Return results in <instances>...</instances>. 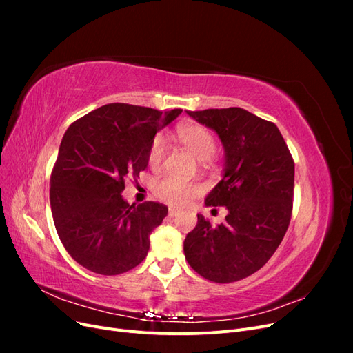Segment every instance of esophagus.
I'll list each match as a JSON object with an SVG mask.
<instances>
[{"instance_id": "obj_1", "label": "esophagus", "mask_w": 353, "mask_h": 353, "mask_svg": "<svg viewBox=\"0 0 353 353\" xmlns=\"http://www.w3.org/2000/svg\"><path fill=\"white\" fill-rule=\"evenodd\" d=\"M179 213V210L178 209H174V208H169V210H168V215L170 216V218H175L176 215Z\"/></svg>"}]
</instances>
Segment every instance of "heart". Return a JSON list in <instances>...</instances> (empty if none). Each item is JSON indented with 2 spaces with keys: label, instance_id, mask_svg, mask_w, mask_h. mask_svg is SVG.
I'll return each instance as SVG.
<instances>
[{
  "label": "heart",
  "instance_id": "1",
  "mask_svg": "<svg viewBox=\"0 0 353 353\" xmlns=\"http://www.w3.org/2000/svg\"><path fill=\"white\" fill-rule=\"evenodd\" d=\"M178 140L193 153L199 160L205 162L216 152V140L206 126L200 123H187L178 128ZM166 152V141L162 135H157L148 148L147 160L150 168L156 169L162 163ZM156 196L169 205L183 206L187 201L200 193V185L197 183H187L175 176H165L159 181L154 187Z\"/></svg>",
  "mask_w": 353,
  "mask_h": 353
}]
</instances>
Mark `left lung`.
I'll return each mask as SVG.
<instances>
[{"label": "left lung", "instance_id": "1", "mask_svg": "<svg viewBox=\"0 0 353 353\" xmlns=\"http://www.w3.org/2000/svg\"><path fill=\"white\" fill-rule=\"evenodd\" d=\"M215 131L225 150L223 176L206 206H225V222L197 215L184 241L185 259L203 279L227 284L270 261L292 219L294 162L275 123L240 109L187 112Z\"/></svg>", "mask_w": 353, "mask_h": 353}]
</instances>
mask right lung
Returning <instances> with one entry per match:
<instances>
[{
    "instance_id": "add662e5",
    "label": "right lung",
    "mask_w": 353,
    "mask_h": 353,
    "mask_svg": "<svg viewBox=\"0 0 353 353\" xmlns=\"http://www.w3.org/2000/svg\"><path fill=\"white\" fill-rule=\"evenodd\" d=\"M181 112L112 103L74 121L63 135L50 179L51 212L63 245L83 268L119 275L144 261L168 208L130 205L121 194L126 178L147 168L156 132Z\"/></svg>"
}]
</instances>
